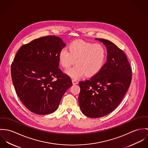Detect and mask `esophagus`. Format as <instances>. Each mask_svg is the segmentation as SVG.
<instances>
[{"mask_svg": "<svg viewBox=\"0 0 148 148\" xmlns=\"http://www.w3.org/2000/svg\"><path fill=\"white\" fill-rule=\"evenodd\" d=\"M72 82H73V84H76L78 83V81L75 79H72Z\"/></svg>", "mask_w": 148, "mask_h": 148, "instance_id": "34e87169", "label": "esophagus"}]
</instances>
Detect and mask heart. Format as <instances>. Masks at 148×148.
Returning a JSON list of instances; mask_svg holds the SVG:
<instances>
[{"mask_svg": "<svg viewBox=\"0 0 148 148\" xmlns=\"http://www.w3.org/2000/svg\"><path fill=\"white\" fill-rule=\"evenodd\" d=\"M68 50H61L58 55L61 66L68 69L75 61L76 65L66 71L74 79H79L86 75L92 77L97 75L104 66L106 59V50L99 44L74 41L70 43Z\"/></svg>", "mask_w": 148, "mask_h": 148, "instance_id": "heart-1", "label": "heart"}]
</instances>
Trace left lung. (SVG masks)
<instances>
[{
	"label": "left lung",
	"mask_w": 148,
	"mask_h": 148,
	"mask_svg": "<svg viewBox=\"0 0 148 148\" xmlns=\"http://www.w3.org/2000/svg\"><path fill=\"white\" fill-rule=\"evenodd\" d=\"M107 51V61L98 74L79 82V104L82 113L91 118L109 114L119 105L131 84L132 69L122 50L103 38Z\"/></svg>",
	"instance_id": "1"
}]
</instances>
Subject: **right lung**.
I'll return each instance as SVG.
<instances>
[{"label":"right lung","instance_id":"right-lung-1","mask_svg":"<svg viewBox=\"0 0 148 148\" xmlns=\"http://www.w3.org/2000/svg\"><path fill=\"white\" fill-rule=\"evenodd\" d=\"M66 44L55 36L36 38L23 45L11 64V77L17 96L32 112L56 111L73 83L59 69L58 55Z\"/></svg>","mask_w":148,"mask_h":148}]
</instances>
